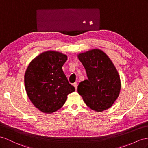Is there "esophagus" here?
<instances>
[{"label":"esophagus","instance_id":"34e87169","mask_svg":"<svg viewBox=\"0 0 148 148\" xmlns=\"http://www.w3.org/2000/svg\"><path fill=\"white\" fill-rule=\"evenodd\" d=\"M73 85H74V88H75V90H77V82H74V84H73Z\"/></svg>","mask_w":148,"mask_h":148}]
</instances>
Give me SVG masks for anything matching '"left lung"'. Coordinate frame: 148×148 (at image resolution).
<instances>
[{
  "label": "left lung",
  "mask_w": 148,
  "mask_h": 148,
  "mask_svg": "<svg viewBox=\"0 0 148 148\" xmlns=\"http://www.w3.org/2000/svg\"><path fill=\"white\" fill-rule=\"evenodd\" d=\"M77 57L88 76V79L79 84L78 93L92 110H106L119 95L121 80L116 68L107 54L100 49H92L81 53Z\"/></svg>",
  "instance_id": "left-lung-1"
}]
</instances>
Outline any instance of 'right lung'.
Listing matches in <instances>:
<instances>
[{"mask_svg": "<svg viewBox=\"0 0 148 148\" xmlns=\"http://www.w3.org/2000/svg\"><path fill=\"white\" fill-rule=\"evenodd\" d=\"M67 60V56L62 53L49 51L34 59L26 69V92L42 112L51 114L58 111L66 103L68 94L75 90L62 69Z\"/></svg>", "mask_w": 148, "mask_h": 148, "instance_id": "1", "label": "right lung"}]
</instances>
